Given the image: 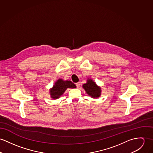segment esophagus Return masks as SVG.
<instances>
[{
  "label": "esophagus",
  "instance_id": "esophagus-1",
  "mask_svg": "<svg viewBox=\"0 0 153 153\" xmlns=\"http://www.w3.org/2000/svg\"><path fill=\"white\" fill-rule=\"evenodd\" d=\"M76 85L77 87V88H79V87H80V83H76Z\"/></svg>",
  "mask_w": 153,
  "mask_h": 153
}]
</instances>
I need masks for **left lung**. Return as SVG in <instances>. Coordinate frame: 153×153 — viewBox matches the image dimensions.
I'll return each instance as SVG.
<instances>
[{"label":"left lung","instance_id":"1","mask_svg":"<svg viewBox=\"0 0 153 153\" xmlns=\"http://www.w3.org/2000/svg\"><path fill=\"white\" fill-rule=\"evenodd\" d=\"M86 93L93 99H98L102 94V88L91 79L88 78L86 83L82 85Z\"/></svg>","mask_w":153,"mask_h":153}]
</instances>
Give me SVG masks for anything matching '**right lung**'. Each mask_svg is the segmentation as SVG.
I'll return each instance as SVG.
<instances>
[{
	"instance_id": "add662e5",
	"label": "right lung",
	"mask_w": 153,
	"mask_h": 153,
	"mask_svg": "<svg viewBox=\"0 0 153 153\" xmlns=\"http://www.w3.org/2000/svg\"><path fill=\"white\" fill-rule=\"evenodd\" d=\"M68 88H76V86L70 80H64L62 79H58L49 90L51 99L56 100L60 98Z\"/></svg>"
}]
</instances>
